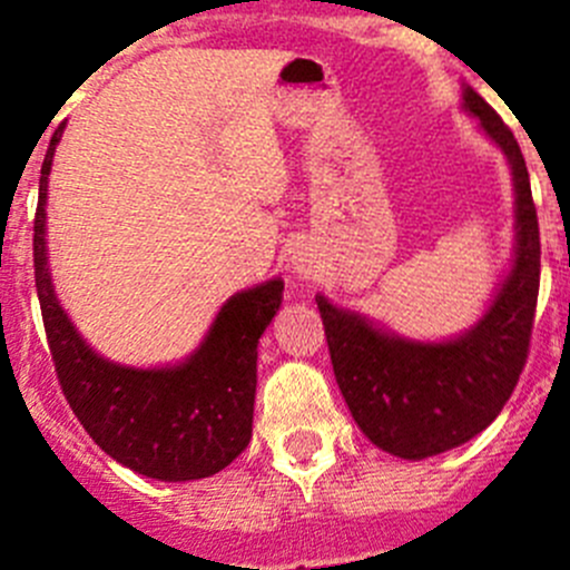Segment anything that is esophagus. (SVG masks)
<instances>
[{"instance_id":"esophagus-1","label":"esophagus","mask_w":570,"mask_h":570,"mask_svg":"<svg viewBox=\"0 0 570 570\" xmlns=\"http://www.w3.org/2000/svg\"><path fill=\"white\" fill-rule=\"evenodd\" d=\"M292 269H295L301 278H312V275H314L312 256H308V253H303V250H297L295 256H292Z\"/></svg>"}]
</instances>
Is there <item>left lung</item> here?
I'll return each mask as SVG.
<instances>
[{
	"instance_id": "8db88e82",
	"label": "left lung",
	"mask_w": 570,
	"mask_h": 570,
	"mask_svg": "<svg viewBox=\"0 0 570 570\" xmlns=\"http://www.w3.org/2000/svg\"><path fill=\"white\" fill-rule=\"evenodd\" d=\"M463 109L504 154L515 193L513 258L485 314L458 336L416 342L317 295L333 375L355 424L405 461L455 450L499 416L527 364L538 306L540 234L527 163L513 131L469 85Z\"/></svg>"
}]
</instances>
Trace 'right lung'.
<instances>
[{"mask_svg":"<svg viewBox=\"0 0 570 570\" xmlns=\"http://www.w3.org/2000/svg\"><path fill=\"white\" fill-rule=\"evenodd\" d=\"M62 126L40 168L36 212V286L46 338L68 405L112 461L142 476L187 482L226 469L253 433L256 347L284 301L269 278L228 297L204 342L170 366H126L96 353L55 295L46 250V195Z\"/></svg>","mask_w":570,"mask_h":570,"instance_id":"add662e5","label":"right lung"}]
</instances>
